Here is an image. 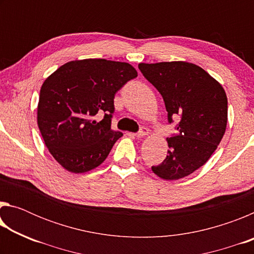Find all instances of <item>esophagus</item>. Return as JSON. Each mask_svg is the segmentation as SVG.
<instances>
[{"label": "esophagus", "instance_id": "34e87169", "mask_svg": "<svg viewBox=\"0 0 254 254\" xmlns=\"http://www.w3.org/2000/svg\"><path fill=\"white\" fill-rule=\"evenodd\" d=\"M148 134V130L145 127H142L141 130L137 132V133H133V134H131L132 136H135V137H143Z\"/></svg>", "mask_w": 254, "mask_h": 254}]
</instances>
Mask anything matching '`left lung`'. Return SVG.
<instances>
[{
  "instance_id": "obj_1",
  "label": "left lung",
  "mask_w": 254,
  "mask_h": 254,
  "mask_svg": "<svg viewBox=\"0 0 254 254\" xmlns=\"http://www.w3.org/2000/svg\"><path fill=\"white\" fill-rule=\"evenodd\" d=\"M161 94L168 122L178 120L168 154L154 174L166 180L186 177L200 168L220 144L227 123V97L222 85L203 68L186 62L139 64Z\"/></svg>"
}]
</instances>
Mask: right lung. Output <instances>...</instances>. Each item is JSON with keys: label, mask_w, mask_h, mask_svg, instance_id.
<instances>
[{"label": "right lung", "mask_w": 254, "mask_h": 254, "mask_svg": "<svg viewBox=\"0 0 254 254\" xmlns=\"http://www.w3.org/2000/svg\"><path fill=\"white\" fill-rule=\"evenodd\" d=\"M136 70L130 64L84 59L59 67L45 80L38 127L56 161L70 173L96 168L123 133L111 128L114 96ZM97 114H104L100 123Z\"/></svg>", "instance_id": "add662e5"}]
</instances>
